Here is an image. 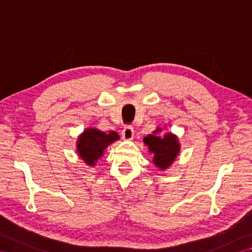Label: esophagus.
Listing matches in <instances>:
<instances>
[{
    "instance_id": "obj_1",
    "label": "esophagus",
    "mask_w": 252,
    "mask_h": 252,
    "mask_svg": "<svg viewBox=\"0 0 252 252\" xmlns=\"http://www.w3.org/2000/svg\"><path fill=\"white\" fill-rule=\"evenodd\" d=\"M134 136V130H133V127L131 126H126L123 127L122 130V137L125 138V140L130 141Z\"/></svg>"
}]
</instances>
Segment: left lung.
<instances>
[{
	"instance_id": "8db88e82",
	"label": "left lung",
	"mask_w": 252,
	"mask_h": 252,
	"mask_svg": "<svg viewBox=\"0 0 252 252\" xmlns=\"http://www.w3.org/2000/svg\"><path fill=\"white\" fill-rule=\"evenodd\" d=\"M161 129L158 127L153 132V134H148L144 137V143L148 146L149 152L154 154L153 161L156 167L164 170L169 168L176 159L180 152V143L178 136L172 133H165L164 135H158Z\"/></svg>"
}]
</instances>
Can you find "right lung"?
<instances>
[{"mask_svg":"<svg viewBox=\"0 0 252 252\" xmlns=\"http://www.w3.org/2000/svg\"><path fill=\"white\" fill-rule=\"evenodd\" d=\"M118 140H119V135L115 131L106 133L90 127L84 130L82 134L79 136L77 141V152L85 163L93 167L98 158L103 156L108 145Z\"/></svg>","mask_w":252,"mask_h":252,"instance_id":"1","label":"right lung"}]
</instances>
